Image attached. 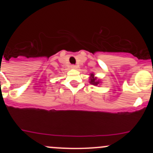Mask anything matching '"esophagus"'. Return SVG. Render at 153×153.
<instances>
[{"mask_svg": "<svg viewBox=\"0 0 153 153\" xmlns=\"http://www.w3.org/2000/svg\"><path fill=\"white\" fill-rule=\"evenodd\" d=\"M71 67H72V69H77V68H78V66L75 65V64H72V65H71Z\"/></svg>", "mask_w": 153, "mask_h": 153, "instance_id": "1", "label": "esophagus"}]
</instances>
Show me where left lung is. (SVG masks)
I'll return each mask as SVG.
<instances>
[{"instance_id": "left-lung-1", "label": "left lung", "mask_w": 153, "mask_h": 153, "mask_svg": "<svg viewBox=\"0 0 153 153\" xmlns=\"http://www.w3.org/2000/svg\"><path fill=\"white\" fill-rule=\"evenodd\" d=\"M92 78H90V84H93V85H98L99 81H97V78L94 77L93 74H91Z\"/></svg>"}]
</instances>
